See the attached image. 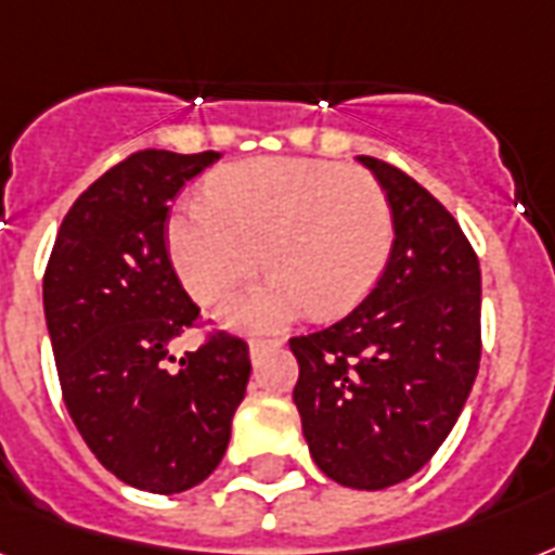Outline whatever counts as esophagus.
I'll use <instances>...</instances> for the list:
<instances>
[{
  "label": "esophagus",
  "instance_id": "34e87169",
  "mask_svg": "<svg viewBox=\"0 0 555 555\" xmlns=\"http://www.w3.org/2000/svg\"><path fill=\"white\" fill-rule=\"evenodd\" d=\"M270 346H279V340H259V337L249 340V358H259V354L264 352V349H270Z\"/></svg>",
  "mask_w": 555,
  "mask_h": 555
}]
</instances>
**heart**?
Returning <instances> with one entry per match:
<instances>
[{
    "mask_svg": "<svg viewBox=\"0 0 555 555\" xmlns=\"http://www.w3.org/2000/svg\"><path fill=\"white\" fill-rule=\"evenodd\" d=\"M165 232L197 302H218L268 264L273 276L235 296L221 320L276 328L308 308L344 314L370 294L390 259L392 209L361 168L270 156L218 171L209 201L180 203Z\"/></svg>",
    "mask_w": 555,
    "mask_h": 555,
    "instance_id": "heart-1",
    "label": "heart"
}]
</instances>
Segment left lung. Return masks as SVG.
<instances>
[{
    "label": "left lung",
    "mask_w": 555,
    "mask_h": 555,
    "mask_svg": "<svg viewBox=\"0 0 555 555\" xmlns=\"http://www.w3.org/2000/svg\"><path fill=\"white\" fill-rule=\"evenodd\" d=\"M358 163L390 201V261L361 306L291 337V352L317 468L375 492L416 475L463 413L480 366V264L428 189L375 156Z\"/></svg>",
    "instance_id": "8db88e82"
}]
</instances>
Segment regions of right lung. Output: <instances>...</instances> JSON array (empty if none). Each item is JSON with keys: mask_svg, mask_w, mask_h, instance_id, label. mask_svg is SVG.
<instances>
[{"mask_svg": "<svg viewBox=\"0 0 555 555\" xmlns=\"http://www.w3.org/2000/svg\"><path fill=\"white\" fill-rule=\"evenodd\" d=\"M221 154L139 151L72 203L42 276V308L75 428L121 483L177 494L230 446L249 380L247 344L211 334L165 366L201 317L165 247L168 201Z\"/></svg>", "mask_w": 555, "mask_h": 555, "instance_id": "add662e5", "label": "right lung"}]
</instances>
